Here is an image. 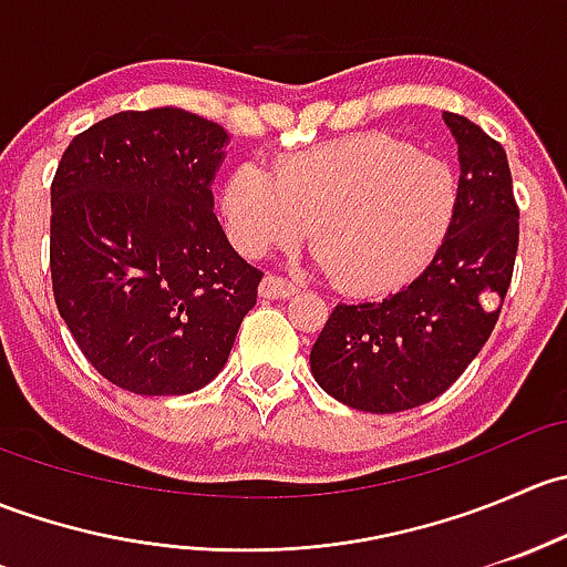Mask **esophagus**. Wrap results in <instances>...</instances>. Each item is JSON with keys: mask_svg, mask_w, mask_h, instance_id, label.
<instances>
[{"mask_svg": "<svg viewBox=\"0 0 567 567\" xmlns=\"http://www.w3.org/2000/svg\"><path fill=\"white\" fill-rule=\"evenodd\" d=\"M296 282H288V279L277 277V274H268L260 282V296L262 299H290L296 293Z\"/></svg>", "mask_w": 567, "mask_h": 567, "instance_id": "obj_1", "label": "esophagus"}]
</instances>
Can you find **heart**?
<instances>
[{
  "label": "heart",
  "instance_id": "1",
  "mask_svg": "<svg viewBox=\"0 0 567 567\" xmlns=\"http://www.w3.org/2000/svg\"><path fill=\"white\" fill-rule=\"evenodd\" d=\"M458 214V177L444 158L381 131L290 153L274 175L244 162L221 188L230 241L247 257L299 247L337 285L379 293L439 255Z\"/></svg>",
  "mask_w": 567,
  "mask_h": 567
}]
</instances>
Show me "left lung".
I'll return each instance as SVG.
<instances>
[{"mask_svg": "<svg viewBox=\"0 0 567 567\" xmlns=\"http://www.w3.org/2000/svg\"><path fill=\"white\" fill-rule=\"evenodd\" d=\"M458 142V214L431 266L381 301L337 305L310 351L320 390L370 414L416 409L461 379L499 320L518 251L505 147L444 112Z\"/></svg>", "mask_w": 567, "mask_h": 567, "instance_id": "8db88e82", "label": "left lung"}]
</instances>
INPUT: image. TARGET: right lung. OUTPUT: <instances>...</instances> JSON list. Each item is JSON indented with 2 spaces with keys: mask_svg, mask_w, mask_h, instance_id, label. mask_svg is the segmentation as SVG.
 I'll return each instance as SVG.
<instances>
[{
  "mask_svg": "<svg viewBox=\"0 0 567 567\" xmlns=\"http://www.w3.org/2000/svg\"><path fill=\"white\" fill-rule=\"evenodd\" d=\"M227 131L162 106L117 112L51 181L56 310L120 390L188 394L219 375L262 271L227 244L214 183Z\"/></svg>",
  "mask_w": 567,
  "mask_h": 567,
  "instance_id": "add662e5",
  "label": "right lung"
}]
</instances>
